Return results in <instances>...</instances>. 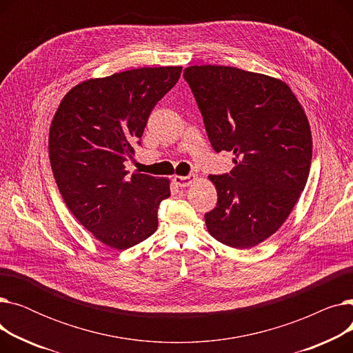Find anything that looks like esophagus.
<instances>
[{
	"label": "esophagus",
	"mask_w": 353,
	"mask_h": 353,
	"mask_svg": "<svg viewBox=\"0 0 353 353\" xmlns=\"http://www.w3.org/2000/svg\"><path fill=\"white\" fill-rule=\"evenodd\" d=\"M196 180L194 174H188V176H174L173 181L177 184L179 188H189L190 184H193Z\"/></svg>",
	"instance_id": "34e87169"
}]
</instances>
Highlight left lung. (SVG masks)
<instances>
[{
    "instance_id": "left-lung-1",
    "label": "left lung",
    "mask_w": 353,
    "mask_h": 353,
    "mask_svg": "<svg viewBox=\"0 0 353 353\" xmlns=\"http://www.w3.org/2000/svg\"><path fill=\"white\" fill-rule=\"evenodd\" d=\"M216 153L232 152L230 173L212 174L217 205L209 233L236 249L259 245L279 229L303 192L312 160L305 111L289 85L225 65L184 68Z\"/></svg>"
}]
</instances>
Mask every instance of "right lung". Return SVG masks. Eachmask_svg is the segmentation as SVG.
<instances>
[{
	"instance_id": "1",
	"label": "right lung",
	"mask_w": 353,
	"mask_h": 353,
	"mask_svg": "<svg viewBox=\"0 0 353 353\" xmlns=\"http://www.w3.org/2000/svg\"><path fill=\"white\" fill-rule=\"evenodd\" d=\"M181 67H143L71 88L50 127V161L70 212L101 243L124 250L150 237L169 180L125 170L154 105Z\"/></svg>"
}]
</instances>
